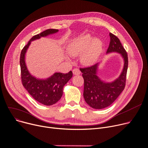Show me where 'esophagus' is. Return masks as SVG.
<instances>
[{
    "mask_svg": "<svg viewBox=\"0 0 148 148\" xmlns=\"http://www.w3.org/2000/svg\"><path fill=\"white\" fill-rule=\"evenodd\" d=\"M73 73L74 75H80L81 74V72H80L79 69L74 68L73 70Z\"/></svg>",
    "mask_w": 148,
    "mask_h": 148,
    "instance_id": "esophagus-1",
    "label": "esophagus"
}]
</instances>
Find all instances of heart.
<instances>
[{
    "label": "heart",
    "mask_w": 148,
    "mask_h": 148,
    "mask_svg": "<svg viewBox=\"0 0 148 148\" xmlns=\"http://www.w3.org/2000/svg\"><path fill=\"white\" fill-rule=\"evenodd\" d=\"M103 43L100 38L86 34L71 40L67 46L69 55L79 56L80 62L85 66L95 64L103 51Z\"/></svg>",
    "instance_id": "b5f03b06"
}]
</instances>
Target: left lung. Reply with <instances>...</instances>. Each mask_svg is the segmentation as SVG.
<instances>
[{
	"instance_id": "8db88e82",
	"label": "left lung",
	"mask_w": 148,
	"mask_h": 148,
	"mask_svg": "<svg viewBox=\"0 0 148 148\" xmlns=\"http://www.w3.org/2000/svg\"><path fill=\"white\" fill-rule=\"evenodd\" d=\"M110 43L106 54L116 52L124 60L123 70L115 80L107 82L98 76L101 62L85 68H80L84 78L83 96L86 102L94 109L101 110L111 105L119 96L125 87L128 68V57L119 38L110 33Z\"/></svg>"
}]
</instances>
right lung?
Wrapping results in <instances>:
<instances>
[{"label":"right lung","mask_w":148,"mask_h":148,"mask_svg":"<svg viewBox=\"0 0 148 148\" xmlns=\"http://www.w3.org/2000/svg\"><path fill=\"white\" fill-rule=\"evenodd\" d=\"M58 32V29H48L33 36L22 50L19 61L23 86L36 101L47 106L52 105L60 100L63 94V87L72 78L73 73L71 71L66 74L55 73L46 78H37L31 74L28 70L25 63V54L32 42Z\"/></svg>","instance_id":"1"}]
</instances>
